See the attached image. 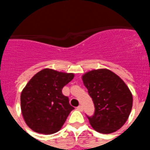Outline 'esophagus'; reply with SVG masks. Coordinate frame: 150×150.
<instances>
[{
  "instance_id": "esophagus-1",
  "label": "esophagus",
  "mask_w": 150,
  "mask_h": 150,
  "mask_svg": "<svg viewBox=\"0 0 150 150\" xmlns=\"http://www.w3.org/2000/svg\"><path fill=\"white\" fill-rule=\"evenodd\" d=\"M77 110L80 111V112H82V111H83V107H82L81 105H79V106H78V107H77Z\"/></svg>"
}]
</instances>
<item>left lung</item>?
I'll return each instance as SVG.
<instances>
[{
    "mask_svg": "<svg viewBox=\"0 0 150 150\" xmlns=\"http://www.w3.org/2000/svg\"><path fill=\"white\" fill-rule=\"evenodd\" d=\"M95 105L88 116L91 127L101 133H112L122 127L132 107V95L119 76L108 69L92 70L82 76Z\"/></svg>",
    "mask_w": 150,
    "mask_h": 150,
    "instance_id": "8db88e82",
    "label": "left lung"
}]
</instances>
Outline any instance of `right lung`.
I'll use <instances>...</instances> for the list:
<instances>
[{
  "label": "right lung",
  "mask_w": 150,
  "mask_h": 150,
  "mask_svg": "<svg viewBox=\"0 0 150 150\" xmlns=\"http://www.w3.org/2000/svg\"><path fill=\"white\" fill-rule=\"evenodd\" d=\"M73 73L43 69L32 77L21 94L24 120L33 131L42 134L57 132L74 108L62 88L74 78Z\"/></svg>",
  "instance_id": "right-lung-1"
}]
</instances>
